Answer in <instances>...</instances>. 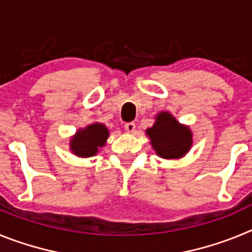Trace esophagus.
Returning <instances> with one entry per match:
<instances>
[{"label":"esophagus","instance_id":"obj_1","mask_svg":"<svg viewBox=\"0 0 252 252\" xmlns=\"http://www.w3.org/2000/svg\"><path fill=\"white\" fill-rule=\"evenodd\" d=\"M125 130L130 133H135V131H136V124H135V122H127V124H125Z\"/></svg>","mask_w":252,"mask_h":252}]
</instances>
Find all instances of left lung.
<instances>
[{"label":"left lung","mask_w":252,"mask_h":252,"mask_svg":"<svg viewBox=\"0 0 252 252\" xmlns=\"http://www.w3.org/2000/svg\"><path fill=\"white\" fill-rule=\"evenodd\" d=\"M150 145L162 159H180L193 145V132L189 126L180 124L169 111L155 116V122L146 128Z\"/></svg>","instance_id":"1"}]
</instances>
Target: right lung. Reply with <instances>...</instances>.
<instances>
[{
  "label": "right lung",
  "mask_w": 252,
  "mask_h": 252,
  "mask_svg": "<svg viewBox=\"0 0 252 252\" xmlns=\"http://www.w3.org/2000/svg\"><path fill=\"white\" fill-rule=\"evenodd\" d=\"M110 131L106 125L93 122L86 127L78 128L69 139V150L79 158L95 157L103 146H106Z\"/></svg>",
  "instance_id": "obj_1"
}]
</instances>
